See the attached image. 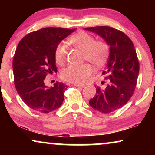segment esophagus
<instances>
[{
    "mask_svg": "<svg viewBox=\"0 0 155 155\" xmlns=\"http://www.w3.org/2000/svg\"><path fill=\"white\" fill-rule=\"evenodd\" d=\"M74 85L75 87H84V84H78V83H75L74 84Z\"/></svg>",
    "mask_w": 155,
    "mask_h": 155,
    "instance_id": "obj_1",
    "label": "esophagus"
}]
</instances>
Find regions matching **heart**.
Here are the masks:
<instances>
[{
  "instance_id": "obj_1",
  "label": "heart",
  "mask_w": 155,
  "mask_h": 155,
  "mask_svg": "<svg viewBox=\"0 0 155 155\" xmlns=\"http://www.w3.org/2000/svg\"><path fill=\"white\" fill-rule=\"evenodd\" d=\"M73 46L84 52V58L97 67H101L107 63L110 54V45L105 40H97L90 34L82 31L70 38ZM68 50L65 44L60 43L56 46L54 58L56 63L63 65L66 61ZM94 69L90 63L71 65L63 69L61 78L68 82L84 83L92 75Z\"/></svg>"
}]
</instances>
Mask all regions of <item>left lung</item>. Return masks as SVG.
I'll return each instance as SVG.
<instances>
[{
    "label": "left lung",
    "instance_id": "left-lung-1",
    "mask_svg": "<svg viewBox=\"0 0 155 155\" xmlns=\"http://www.w3.org/2000/svg\"><path fill=\"white\" fill-rule=\"evenodd\" d=\"M85 29L97 33L110 45L107 66L102 72L108 84L102 89L97 87L89 103L101 113H111L124 107L133 96L139 73L138 58L133 41L123 31L108 26Z\"/></svg>",
    "mask_w": 155,
    "mask_h": 155
}]
</instances>
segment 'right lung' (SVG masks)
Masks as SVG:
<instances>
[{
	"instance_id": "right-lung-1",
	"label": "right lung",
	"mask_w": 155,
	"mask_h": 155,
	"mask_svg": "<svg viewBox=\"0 0 155 155\" xmlns=\"http://www.w3.org/2000/svg\"><path fill=\"white\" fill-rule=\"evenodd\" d=\"M75 30L46 27L27 34L19 42L12 61L14 83L21 99L34 111L47 114L62 105L66 84L56 82L48 88L44 80L57 72L55 49Z\"/></svg>"
}]
</instances>
